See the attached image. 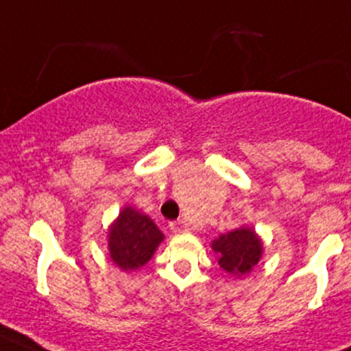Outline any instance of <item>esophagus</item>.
Segmentation results:
<instances>
[{
	"label": "esophagus",
	"mask_w": 351,
	"mask_h": 351,
	"mask_svg": "<svg viewBox=\"0 0 351 351\" xmlns=\"http://www.w3.org/2000/svg\"><path fill=\"white\" fill-rule=\"evenodd\" d=\"M173 232H187L189 230V223L185 220H175V222L169 223Z\"/></svg>",
	"instance_id": "34e87169"
}]
</instances>
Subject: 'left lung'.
<instances>
[{"label":"left lung","instance_id":"left-lung-1","mask_svg":"<svg viewBox=\"0 0 351 351\" xmlns=\"http://www.w3.org/2000/svg\"><path fill=\"white\" fill-rule=\"evenodd\" d=\"M223 271L236 276L250 273L262 257V241L250 227H239L211 243Z\"/></svg>","mask_w":351,"mask_h":351}]
</instances>
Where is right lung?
<instances>
[{
    "label": "right lung",
    "instance_id": "1",
    "mask_svg": "<svg viewBox=\"0 0 351 351\" xmlns=\"http://www.w3.org/2000/svg\"><path fill=\"white\" fill-rule=\"evenodd\" d=\"M162 239L164 234L150 217L125 206L110 226V257L122 271L140 269L152 258Z\"/></svg>",
    "mask_w": 351,
    "mask_h": 351
}]
</instances>
